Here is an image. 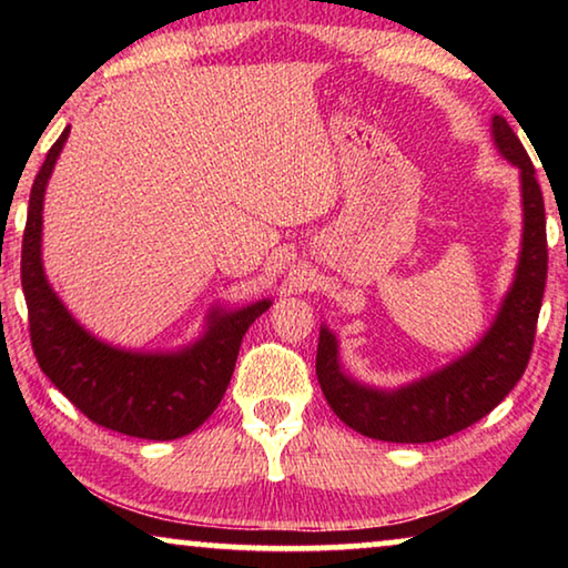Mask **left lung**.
I'll return each mask as SVG.
<instances>
[{"label":"left lung","instance_id":"1","mask_svg":"<svg viewBox=\"0 0 568 568\" xmlns=\"http://www.w3.org/2000/svg\"><path fill=\"white\" fill-rule=\"evenodd\" d=\"M491 140L518 170L524 233L514 283L474 348L406 386L376 388L345 373L338 338L321 325L315 373L323 396L335 416L363 436L390 444L440 440L491 413L524 376L549 271L546 213L531 160L501 114L491 118Z\"/></svg>","mask_w":568,"mask_h":568}]
</instances>
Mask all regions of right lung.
I'll list each match as a JSON object with an SVG mask.
<instances>
[{
	"instance_id": "right-lung-1",
	"label": "right lung",
	"mask_w": 568,
	"mask_h": 568,
	"mask_svg": "<svg viewBox=\"0 0 568 568\" xmlns=\"http://www.w3.org/2000/svg\"><path fill=\"white\" fill-rule=\"evenodd\" d=\"M67 138L70 128L34 178L22 237V291L37 363L84 416L104 428L148 440L187 436L223 400L243 335L273 301L265 297L235 311L213 305L203 335L178 351H130L92 335L67 311L42 265L44 192Z\"/></svg>"
}]
</instances>
